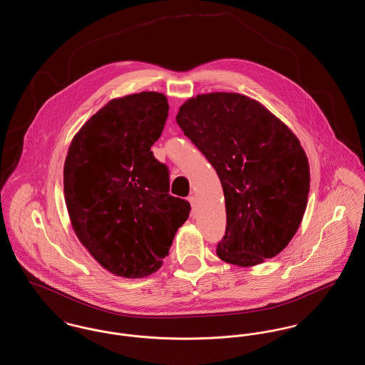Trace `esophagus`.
I'll use <instances>...</instances> for the list:
<instances>
[{
	"mask_svg": "<svg viewBox=\"0 0 365 365\" xmlns=\"http://www.w3.org/2000/svg\"><path fill=\"white\" fill-rule=\"evenodd\" d=\"M189 202H190L191 209H192V212H194L195 208H197V198H195V195H190V197H189Z\"/></svg>",
	"mask_w": 365,
	"mask_h": 365,
	"instance_id": "34e87169",
	"label": "esophagus"
}]
</instances>
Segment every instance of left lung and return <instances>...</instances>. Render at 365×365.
I'll use <instances>...</instances> for the list:
<instances>
[{"instance_id": "left-lung-1", "label": "left lung", "mask_w": 365, "mask_h": 365, "mask_svg": "<svg viewBox=\"0 0 365 365\" xmlns=\"http://www.w3.org/2000/svg\"><path fill=\"white\" fill-rule=\"evenodd\" d=\"M176 122L216 170L226 200L220 260L253 267L279 255L302 222L309 163L293 131L238 93L191 97Z\"/></svg>"}]
</instances>
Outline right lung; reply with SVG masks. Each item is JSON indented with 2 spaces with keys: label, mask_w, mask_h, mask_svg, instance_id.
Masks as SVG:
<instances>
[{
  "label": "right lung",
  "mask_w": 365,
  "mask_h": 365,
  "mask_svg": "<svg viewBox=\"0 0 365 365\" xmlns=\"http://www.w3.org/2000/svg\"><path fill=\"white\" fill-rule=\"evenodd\" d=\"M163 93L113 98L72 139L64 195L78 240L110 274H155L190 213L173 197L170 175L150 150L168 116Z\"/></svg>",
  "instance_id": "obj_1"
}]
</instances>
